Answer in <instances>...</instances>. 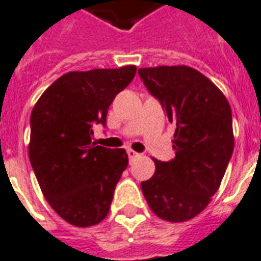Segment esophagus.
Here are the masks:
<instances>
[{"label":"esophagus","mask_w":261,"mask_h":261,"mask_svg":"<svg viewBox=\"0 0 261 261\" xmlns=\"http://www.w3.org/2000/svg\"><path fill=\"white\" fill-rule=\"evenodd\" d=\"M127 155H128V158L130 159H134L136 156H138V153H137L136 151H133V149H128V151H127Z\"/></svg>","instance_id":"1"}]
</instances>
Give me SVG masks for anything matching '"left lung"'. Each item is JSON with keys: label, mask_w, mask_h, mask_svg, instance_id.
Wrapping results in <instances>:
<instances>
[{"label": "left lung", "mask_w": 261, "mask_h": 261, "mask_svg": "<svg viewBox=\"0 0 261 261\" xmlns=\"http://www.w3.org/2000/svg\"><path fill=\"white\" fill-rule=\"evenodd\" d=\"M138 74L176 125L169 162H155L141 183L148 205L159 218L185 222L207 207L233 152L232 112L218 86L187 65L140 68Z\"/></svg>", "instance_id": "8db88e82"}]
</instances>
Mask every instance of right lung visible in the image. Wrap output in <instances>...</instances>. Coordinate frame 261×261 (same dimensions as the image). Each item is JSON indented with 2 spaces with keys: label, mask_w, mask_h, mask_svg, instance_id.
<instances>
[{
  "label": "right lung",
  "mask_w": 261,
  "mask_h": 261,
  "mask_svg": "<svg viewBox=\"0 0 261 261\" xmlns=\"http://www.w3.org/2000/svg\"><path fill=\"white\" fill-rule=\"evenodd\" d=\"M136 72V65L71 71L54 81L32 110V168L50 207L74 226L106 218L128 165L123 148L95 145L92 128L106 124L109 106Z\"/></svg>",
  "instance_id": "obj_1"
}]
</instances>
